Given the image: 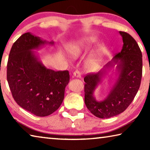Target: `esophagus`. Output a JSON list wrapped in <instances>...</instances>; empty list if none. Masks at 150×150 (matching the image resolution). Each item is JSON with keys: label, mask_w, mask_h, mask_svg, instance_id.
<instances>
[{"label": "esophagus", "mask_w": 150, "mask_h": 150, "mask_svg": "<svg viewBox=\"0 0 150 150\" xmlns=\"http://www.w3.org/2000/svg\"><path fill=\"white\" fill-rule=\"evenodd\" d=\"M73 76H74V77H77V78H81V73L79 71L76 70V71H75V72L73 73Z\"/></svg>", "instance_id": "esophagus-1"}]
</instances>
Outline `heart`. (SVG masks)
Instances as JSON below:
<instances>
[{
	"label": "heart",
	"mask_w": 150,
	"mask_h": 150,
	"mask_svg": "<svg viewBox=\"0 0 150 150\" xmlns=\"http://www.w3.org/2000/svg\"><path fill=\"white\" fill-rule=\"evenodd\" d=\"M95 41V39L91 38H84L70 43L66 47L67 52L71 56L78 57L84 54L89 48L90 45ZM101 63V56L99 53H95L89 55L86 62L88 69L91 70L97 69L100 67Z\"/></svg>",
	"instance_id": "1"
}]
</instances>
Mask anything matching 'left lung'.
<instances>
[{
  "label": "left lung",
  "mask_w": 150,
  "mask_h": 150,
  "mask_svg": "<svg viewBox=\"0 0 150 150\" xmlns=\"http://www.w3.org/2000/svg\"><path fill=\"white\" fill-rule=\"evenodd\" d=\"M123 46L112 62L97 73H88L84 78L85 103L91 113L100 118H108L119 115L132 102L140 86L142 76V54L135 40L128 33L119 32ZM116 64L119 76L105 100L97 101L93 93L105 70Z\"/></svg>",
  "instance_id": "obj_1"
}]
</instances>
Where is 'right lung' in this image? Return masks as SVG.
I'll return each instance as SVG.
<instances>
[{
  "mask_svg": "<svg viewBox=\"0 0 150 150\" xmlns=\"http://www.w3.org/2000/svg\"><path fill=\"white\" fill-rule=\"evenodd\" d=\"M47 43L31 33H25L12 45L7 63V81L14 100L41 117L59 108L69 82L67 70L47 69L32 51ZM49 44H54V42Z\"/></svg>",
  "mask_w": 150,
  "mask_h": 150,
  "instance_id": "right-lung-1",
  "label": "right lung"
}]
</instances>
